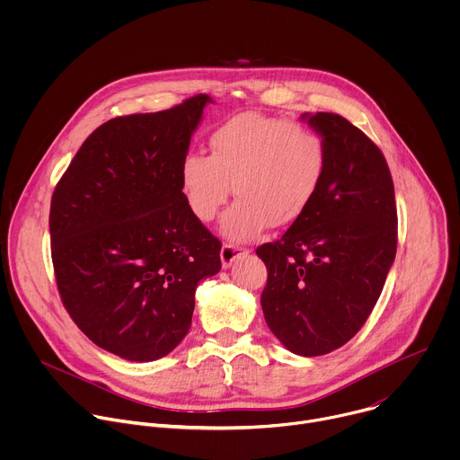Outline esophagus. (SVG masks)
<instances>
[{
    "instance_id": "34e87169",
    "label": "esophagus",
    "mask_w": 460,
    "mask_h": 460,
    "mask_svg": "<svg viewBox=\"0 0 460 460\" xmlns=\"http://www.w3.org/2000/svg\"><path fill=\"white\" fill-rule=\"evenodd\" d=\"M249 251L245 247H240V245H233V243H224L222 245V251H220V258H222V268L227 270L233 266V261L238 260L240 256L247 254Z\"/></svg>"
}]
</instances>
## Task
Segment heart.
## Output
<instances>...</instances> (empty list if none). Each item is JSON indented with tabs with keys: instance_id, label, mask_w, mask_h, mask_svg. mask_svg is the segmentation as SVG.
<instances>
[{
	"instance_id": "heart-1",
	"label": "heart",
	"mask_w": 460,
	"mask_h": 460,
	"mask_svg": "<svg viewBox=\"0 0 460 460\" xmlns=\"http://www.w3.org/2000/svg\"><path fill=\"white\" fill-rule=\"evenodd\" d=\"M325 144L313 128L260 112H242L217 127L209 156L187 155L180 183L190 213L217 218L231 192L238 200L222 234L249 240L268 226L295 222L311 206L325 174Z\"/></svg>"
}]
</instances>
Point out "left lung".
Returning a JSON list of instances; mask_svg holds the SVG:
<instances>
[{"instance_id":"8db88e82","label":"left lung","mask_w":460,"mask_h":460,"mask_svg":"<svg viewBox=\"0 0 460 460\" xmlns=\"http://www.w3.org/2000/svg\"><path fill=\"white\" fill-rule=\"evenodd\" d=\"M325 144V174L311 206L256 254L268 268L261 311L295 355L351 341L373 311L397 252V206L380 149L346 118L302 114Z\"/></svg>"}]
</instances>
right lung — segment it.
Segmentation results:
<instances>
[{"instance_id":"right-lung-1","label":"right lung","mask_w":460,"mask_h":460,"mask_svg":"<svg viewBox=\"0 0 460 460\" xmlns=\"http://www.w3.org/2000/svg\"><path fill=\"white\" fill-rule=\"evenodd\" d=\"M211 102L199 94L105 121L54 189L49 229L61 302L98 348L125 360L169 355L190 327L196 286L222 268V243L190 213L180 183Z\"/></svg>"}]
</instances>
